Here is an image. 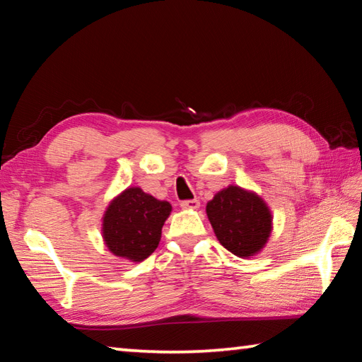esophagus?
Returning a JSON list of instances; mask_svg holds the SVG:
<instances>
[{
	"label": "esophagus",
	"instance_id": "1",
	"mask_svg": "<svg viewBox=\"0 0 362 362\" xmlns=\"http://www.w3.org/2000/svg\"><path fill=\"white\" fill-rule=\"evenodd\" d=\"M180 206L183 210H197L201 206V202L197 199H189V201H182Z\"/></svg>",
	"mask_w": 362,
	"mask_h": 362
}]
</instances>
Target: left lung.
I'll return each instance as SVG.
<instances>
[{
	"mask_svg": "<svg viewBox=\"0 0 362 362\" xmlns=\"http://www.w3.org/2000/svg\"><path fill=\"white\" fill-rule=\"evenodd\" d=\"M206 216L219 243L236 257H252L267 243L272 216L263 199L240 187H228L206 204Z\"/></svg>",
	"mask_w": 362,
	"mask_h": 362,
	"instance_id": "obj_1",
	"label": "left lung"
}]
</instances>
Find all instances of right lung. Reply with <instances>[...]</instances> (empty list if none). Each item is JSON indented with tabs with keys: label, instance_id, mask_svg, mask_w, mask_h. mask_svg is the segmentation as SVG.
Segmentation results:
<instances>
[{
	"label": "right lung",
	"instance_id": "1",
	"mask_svg": "<svg viewBox=\"0 0 362 362\" xmlns=\"http://www.w3.org/2000/svg\"><path fill=\"white\" fill-rule=\"evenodd\" d=\"M169 213V202L146 194L141 188H127L113 199L104 214L107 247L117 257L143 261L157 249Z\"/></svg>",
	"mask_w": 362,
	"mask_h": 362
}]
</instances>
